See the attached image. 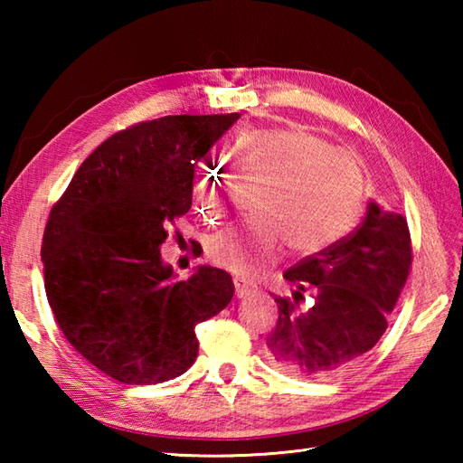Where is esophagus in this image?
<instances>
[{
    "mask_svg": "<svg viewBox=\"0 0 463 463\" xmlns=\"http://www.w3.org/2000/svg\"><path fill=\"white\" fill-rule=\"evenodd\" d=\"M250 287L244 280H241V279H234V292H237V297L239 298H242V297H247V294H250Z\"/></svg>",
    "mask_w": 463,
    "mask_h": 463,
    "instance_id": "esophagus-1",
    "label": "esophagus"
}]
</instances>
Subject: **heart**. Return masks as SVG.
<instances>
[{
    "mask_svg": "<svg viewBox=\"0 0 463 463\" xmlns=\"http://www.w3.org/2000/svg\"><path fill=\"white\" fill-rule=\"evenodd\" d=\"M234 169L242 183L260 186L252 201L257 219L216 234L214 262L241 274L269 267L280 242L288 252L310 257L358 221L364 176L350 155L334 151L320 137L298 129L250 131L234 143ZM232 181L213 169L199 183V206L209 219L224 213Z\"/></svg>",
    "mask_w": 463,
    "mask_h": 463,
    "instance_id": "obj_1",
    "label": "heart"
}]
</instances>
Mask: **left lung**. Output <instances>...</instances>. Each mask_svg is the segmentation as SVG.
<instances>
[{"label": "left lung", "instance_id": "8db88e82", "mask_svg": "<svg viewBox=\"0 0 463 463\" xmlns=\"http://www.w3.org/2000/svg\"><path fill=\"white\" fill-rule=\"evenodd\" d=\"M411 267L406 216L368 204L348 237L284 272L270 360L302 378H328L360 362L388 328Z\"/></svg>", "mask_w": 463, "mask_h": 463}]
</instances>
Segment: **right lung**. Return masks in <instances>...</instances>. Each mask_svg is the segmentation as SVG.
<instances>
[{
	"instance_id": "1",
	"label": "right lung",
	"mask_w": 463,
	"mask_h": 463,
	"mask_svg": "<svg viewBox=\"0 0 463 463\" xmlns=\"http://www.w3.org/2000/svg\"><path fill=\"white\" fill-rule=\"evenodd\" d=\"M239 117L169 115L111 135L49 213V307L67 342L107 376L135 386L181 376L199 354L196 324L231 302L229 272L199 267L176 282L161 244L191 209L194 166Z\"/></svg>"
}]
</instances>
